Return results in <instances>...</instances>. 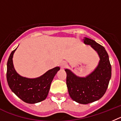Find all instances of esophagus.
Segmentation results:
<instances>
[{"label":"esophagus","mask_w":121,"mask_h":121,"mask_svg":"<svg viewBox=\"0 0 121 121\" xmlns=\"http://www.w3.org/2000/svg\"><path fill=\"white\" fill-rule=\"evenodd\" d=\"M60 66L61 67V68L64 69V68H66L68 65H67V63H66V61H63L61 63Z\"/></svg>","instance_id":"1"}]
</instances>
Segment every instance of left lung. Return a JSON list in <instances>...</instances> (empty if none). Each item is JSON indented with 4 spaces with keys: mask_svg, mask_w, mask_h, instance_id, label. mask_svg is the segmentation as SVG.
I'll list each match as a JSON object with an SVG mask.
<instances>
[{
    "mask_svg": "<svg viewBox=\"0 0 121 121\" xmlns=\"http://www.w3.org/2000/svg\"><path fill=\"white\" fill-rule=\"evenodd\" d=\"M84 43L97 52L100 60L96 69L86 77L77 76L69 69H65L66 84L70 98L77 103L87 104L98 101L105 94L112 75V67L108 55L103 46L89 38L84 37Z\"/></svg>",
    "mask_w": 121,
    "mask_h": 121,
    "instance_id": "obj_1",
    "label": "left lung"
}]
</instances>
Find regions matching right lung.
Masks as SVG:
<instances>
[{"label":"right lung","instance_id":"right-lung-1","mask_svg":"<svg viewBox=\"0 0 121 121\" xmlns=\"http://www.w3.org/2000/svg\"><path fill=\"white\" fill-rule=\"evenodd\" d=\"M16 49L12 51L7 62L6 79L9 88L26 103L35 104L43 101L47 97L51 82L60 68L54 67L36 78L22 77L17 73L13 65V57Z\"/></svg>","mask_w":121,"mask_h":121}]
</instances>
